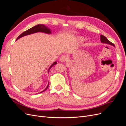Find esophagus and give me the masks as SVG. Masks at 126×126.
<instances>
[{
	"mask_svg": "<svg viewBox=\"0 0 126 126\" xmlns=\"http://www.w3.org/2000/svg\"><path fill=\"white\" fill-rule=\"evenodd\" d=\"M67 59V57L65 55H62L60 58V61L61 62H64Z\"/></svg>",
	"mask_w": 126,
	"mask_h": 126,
	"instance_id": "1",
	"label": "esophagus"
}]
</instances>
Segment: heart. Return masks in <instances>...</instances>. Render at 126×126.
Segmentation results:
<instances>
[{
  "mask_svg": "<svg viewBox=\"0 0 126 126\" xmlns=\"http://www.w3.org/2000/svg\"><path fill=\"white\" fill-rule=\"evenodd\" d=\"M82 39H81V40H82Z\"/></svg>",
  "mask_w": 126,
  "mask_h": 126,
  "instance_id": "heart-1",
  "label": "heart"
}]
</instances>
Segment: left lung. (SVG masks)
Returning a JSON list of instances; mask_svg holds the SVG:
<instances>
[{
	"label": "left lung",
	"mask_w": 126,
	"mask_h": 126,
	"mask_svg": "<svg viewBox=\"0 0 126 126\" xmlns=\"http://www.w3.org/2000/svg\"><path fill=\"white\" fill-rule=\"evenodd\" d=\"M100 40H101V43H102L109 44V45L113 46H115V45H114L113 43H112L111 42H110L109 40L107 39V38L104 36H103V35L100 36Z\"/></svg>",
	"instance_id": "8db88e82"
}]
</instances>
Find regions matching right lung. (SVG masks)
Segmentation results:
<instances>
[{"label":"right lung","mask_w":126,"mask_h":126,"mask_svg":"<svg viewBox=\"0 0 126 126\" xmlns=\"http://www.w3.org/2000/svg\"><path fill=\"white\" fill-rule=\"evenodd\" d=\"M45 32V33H51L50 29L49 28H48L47 27H46L45 26H44L43 25H37L29 29L28 30H26V31L24 32L23 33H22L21 35H20L18 37L16 40H18L19 38H20L22 37L25 36L26 35H30V34H32V33H35V32ZM56 63H57V62H54V63H53L52 65L50 66V68H49V69H50V68H51L52 66H54V65H55ZM49 69L48 70H49ZM48 86H49V82H48V85L46 88L44 90H43V91H41V93L46 90L48 88Z\"/></svg>","instance_id":"add662e5"}]
</instances>
